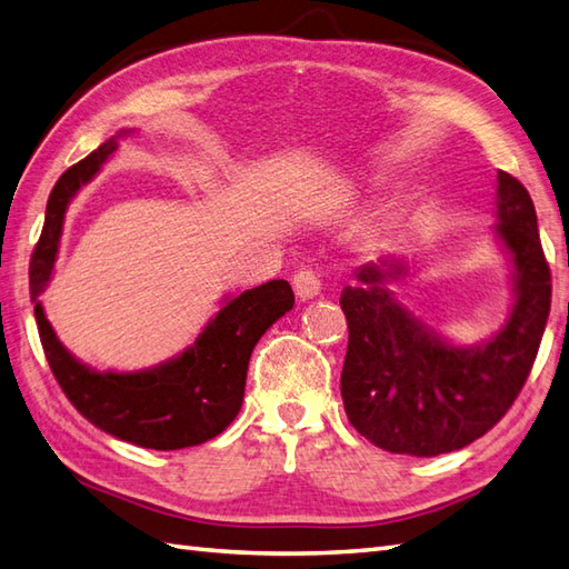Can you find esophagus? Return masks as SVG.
Wrapping results in <instances>:
<instances>
[{"label":"esophagus","mask_w":569,"mask_h":569,"mask_svg":"<svg viewBox=\"0 0 569 569\" xmlns=\"http://www.w3.org/2000/svg\"><path fill=\"white\" fill-rule=\"evenodd\" d=\"M292 284L299 299H313L321 295V274L313 268H299L292 277Z\"/></svg>","instance_id":"obj_1"}]
</instances>
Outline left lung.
Masks as SVG:
<instances>
[{"label": "left lung", "instance_id": "obj_1", "mask_svg": "<svg viewBox=\"0 0 569 569\" xmlns=\"http://www.w3.org/2000/svg\"><path fill=\"white\" fill-rule=\"evenodd\" d=\"M497 180V233L513 260L516 305L489 343L456 348L413 319L387 287L399 264H365L360 282L340 295V397L352 428L377 448L433 458L470 446L503 419L531 375L550 313V264L528 189L509 172Z\"/></svg>", "mask_w": 569, "mask_h": 569}]
</instances>
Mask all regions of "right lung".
<instances>
[{
    "instance_id": "right-lung-1",
    "label": "right lung",
    "mask_w": 569,
    "mask_h": 569,
    "mask_svg": "<svg viewBox=\"0 0 569 569\" xmlns=\"http://www.w3.org/2000/svg\"><path fill=\"white\" fill-rule=\"evenodd\" d=\"M117 150L107 141L78 166L62 172L46 209L41 238L33 248L29 287L38 336L50 372L70 403L87 421L126 443L180 450L219 436L243 403L250 352L260 336L295 307L287 280H270L226 301L180 358L143 372H94L60 346L38 295L53 270L66 207L80 184L90 182L102 162Z\"/></svg>"
}]
</instances>
